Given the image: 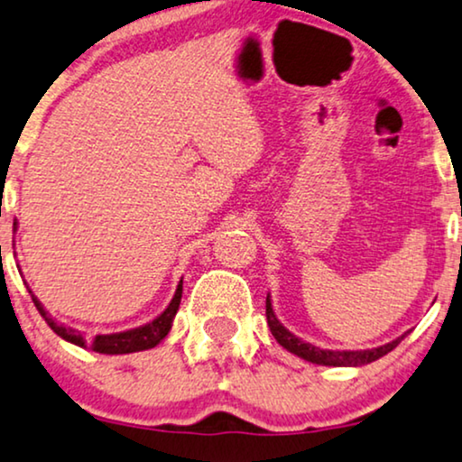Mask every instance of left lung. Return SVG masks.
<instances>
[{
    "label": "left lung",
    "instance_id": "8db88e82",
    "mask_svg": "<svg viewBox=\"0 0 462 462\" xmlns=\"http://www.w3.org/2000/svg\"><path fill=\"white\" fill-rule=\"evenodd\" d=\"M266 319H268V328L273 331V336L276 337V342L281 344L282 348H287L289 353L302 356V359L310 361V364L317 365H331V367H359V365H367L372 361L380 359L386 353H391L393 348L397 346L399 342L403 340V336H399L397 340H393L389 344H383L378 348H367V350H328V348H319L315 344L300 340L298 336H293L285 325H282L279 319H276L274 310H273V302H270V293L266 298Z\"/></svg>",
    "mask_w": 462,
    "mask_h": 462
}]
</instances>
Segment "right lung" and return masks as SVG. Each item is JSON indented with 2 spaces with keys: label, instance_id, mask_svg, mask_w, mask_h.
Masks as SVG:
<instances>
[{
  "label": "right lung",
  "instance_id": "obj_1",
  "mask_svg": "<svg viewBox=\"0 0 462 462\" xmlns=\"http://www.w3.org/2000/svg\"><path fill=\"white\" fill-rule=\"evenodd\" d=\"M181 291H183V281H180V285L175 289V295L173 300H171V304L164 309L162 315H158L153 321L141 325V328H134V329H128V331H120V334H103V336H95L92 337V342L86 340L82 336V331L73 329V328H65V325H60L54 321V319L48 315L44 310V306L38 298H35L33 291L29 289L31 293V300H33L35 309L40 310V315L44 317V321L51 325V329L54 334L63 337V340L76 344V346H90L95 353H101V355H126V353H139V350H147V348H153L158 342H162L167 334L171 331V325H173V319L177 315V310H180V302H181Z\"/></svg>",
  "mask_w": 462,
  "mask_h": 462
}]
</instances>
